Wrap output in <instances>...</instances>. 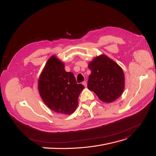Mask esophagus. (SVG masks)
<instances>
[{"instance_id":"34e87169","label":"esophagus","mask_w":156,"mask_h":156,"mask_svg":"<svg viewBox=\"0 0 156 156\" xmlns=\"http://www.w3.org/2000/svg\"><path fill=\"white\" fill-rule=\"evenodd\" d=\"M82 84L84 85L85 87H87V82L86 81H84V82H83Z\"/></svg>"}]
</instances>
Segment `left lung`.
Wrapping results in <instances>:
<instances>
[{"instance_id":"1","label":"left lung","mask_w":156,"mask_h":156,"mask_svg":"<svg viewBox=\"0 0 156 156\" xmlns=\"http://www.w3.org/2000/svg\"><path fill=\"white\" fill-rule=\"evenodd\" d=\"M87 88L104 102H112L122 94L124 75L119 65L105 55L95 58L88 66Z\"/></svg>"}]
</instances>
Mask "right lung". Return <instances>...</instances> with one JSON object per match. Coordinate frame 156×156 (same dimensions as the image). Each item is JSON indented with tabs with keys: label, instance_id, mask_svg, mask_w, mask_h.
Here are the masks:
<instances>
[{
	"label": "right lung",
	"instance_id": "add662e5",
	"mask_svg": "<svg viewBox=\"0 0 156 156\" xmlns=\"http://www.w3.org/2000/svg\"><path fill=\"white\" fill-rule=\"evenodd\" d=\"M71 72L56 58H49L39 79V92L43 102L52 111L65 115L73 113L78 105V97L83 89Z\"/></svg>",
	"mask_w": 156,
	"mask_h": 156
}]
</instances>
